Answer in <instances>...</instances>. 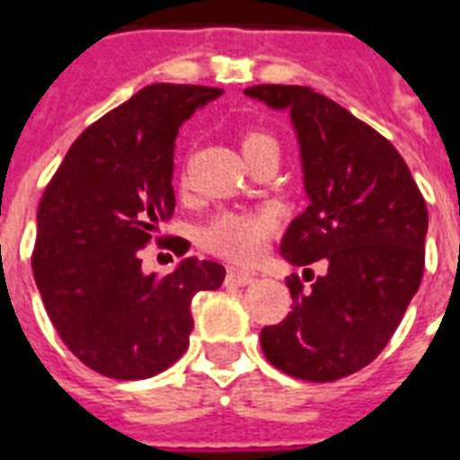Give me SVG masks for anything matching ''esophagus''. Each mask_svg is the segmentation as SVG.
I'll return each mask as SVG.
<instances>
[{
	"instance_id": "obj_1",
	"label": "esophagus",
	"mask_w": 460,
	"mask_h": 460,
	"mask_svg": "<svg viewBox=\"0 0 460 460\" xmlns=\"http://www.w3.org/2000/svg\"><path fill=\"white\" fill-rule=\"evenodd\" d=\"M253 280H256V278H253V273H248V270H239V268H229V273H226V282H231V285H239V288H243V285H251Z\"/></svg>"
}]
</instances>
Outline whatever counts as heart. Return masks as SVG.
<instances>
[{
    "label": "heart",
    "mask_w": 460,
    "mask_h": 460,
    "mask_svg": "<svg viewBox=\"0 0 460 460\" xmlns=\"http://www.w3.org/2000/svg\"><path fill=\"white\" fill-rule=\"evenodd\" d=\"M263 148H278V141L268 134H246L241 141L246 158ZM273 231L275 217L270 212H224L202 229V246L234 263H251Z\"/></svg>",
    "instance_id": "1"
}]
</instances>
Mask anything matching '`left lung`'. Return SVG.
Masks as SVG:
<instances>
[{"label":"left lung","instance_id":"8db88e82","mask_svg":"<svg viewBox=\"0 0 460 460\" xmlns=\"http://www.w3.org/2000/svg\"><path fill=\"white\" fill-rule=\"evenodd\" d=\"M246 94L288 111L299 144L309 204L285 231L282 258L326 265L309 292L288 282L292 312L265 326L261 349L288 376L332 383L385 349L420 290L427 204L394 146L334 100L299 84Z\"/></svg>","mask_w":460,"mask_h":460}]
</instances>
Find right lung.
Masks as SVG:
<instances>
[{
  "instance_id": "right-lung-1",
  "label": "right lung",
  "mask_w": 460,
  "mask_h": 460,
  "mask_svg": "<svg viewBox=\"0 0 460 460\" xmlns=\"http://www.w3.org/2000/svg\"><path fill=\"white\" fill-rule=\"evenodd\" d=\"M219 94L168 83L136 92L84 128L40 197L31 258L40 299L67 349L102 376L144 380L170 368L190 346L192 297L224 282L214 261L190 256L155 278L138 258L175 212L180 126Z\"/></svg>"
}]
</instances>
